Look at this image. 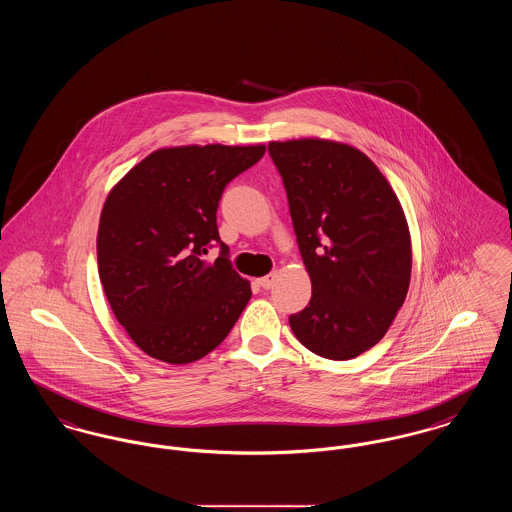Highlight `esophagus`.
<instances>
[{
    "label": "esophagus",
    "instance_id": "34e87169",
    "mask_svg": "<svg viewBox=\"0 0 512 512\" xmlns=\"http://www.w3.org/2000/svg\"><path fill=\"white\" fill-rule=\"evenodd\" d=\"M276 278H278V274L276 272H270L267 276H263V278H259L257 282H259V286L261 288H265V290H270L272 286H274V282H276Z\"/></svg>",
    "mask_w": 512,
    "mask_h": 512
}]
</instances>
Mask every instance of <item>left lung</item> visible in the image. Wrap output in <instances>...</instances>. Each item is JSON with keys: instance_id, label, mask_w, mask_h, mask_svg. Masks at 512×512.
Returning a JSON list of instances; mask_svg holds the SVG:
<instances>
[{"instance_id": "left-lung-1", "label": "left lung", "mask_w": 512, "mask_h": 512, "mask_svg": "<svg viewBox=\"0 0 512 512\" xmlns=\"http://www.w3.org/2000/svg\"><path fill=\"white\" fill-rule=\"evenodd\" d=\"M293 230L311 278L309 305L290 317L318 357L347 361L374 347L401 309L413 267L405 211L380 169L357 147L299 138L270 142Z\"/></svg>"}]
</instances>
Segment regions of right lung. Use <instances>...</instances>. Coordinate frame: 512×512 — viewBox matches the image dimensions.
Wrapping results in <instances>:
<instances>
[{"label":"right lung","instance_id":"add662e5","mask_svg":"<svg viewBox=\"0 0 512 512\" xmlns=\"http://www.w3.org/2000/svg\"><path fill=\"white\" fill-rule=\"evenodd\" d=\"M265 144L176 146L149 153L107 195L98 228L99 280L113 315L149 357L188 365L228 336L251 299L226 259L217 207L226 184ZM219 241L215 264L202 255Z\"/></svg>","mask_w":512,"mask_h":512}]
</instances>
